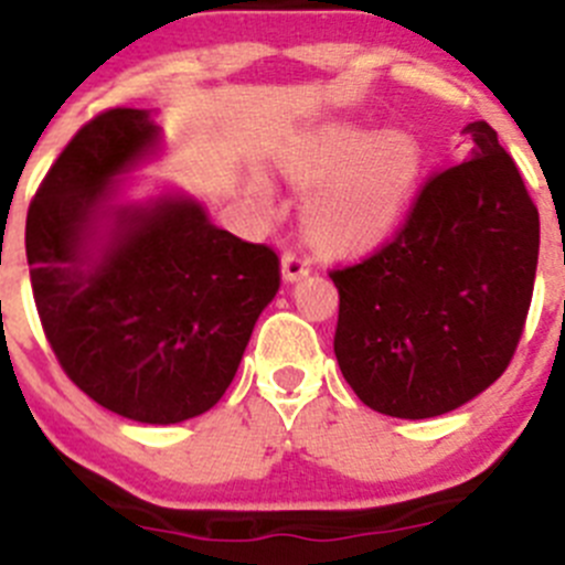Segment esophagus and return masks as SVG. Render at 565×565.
I'll return each mask as SVG.
<instances>
[{
    "label": "esophagus",
    "mask_w": 565,
    "mask_h": 565,
    "mask_svg": "<svg viewBox=\"0 0 565 565\" xmlns=\"http://www.w3.org/2000/svg\"><path fill=\"white\" fill-rule=\"evenodd\" d=\"M309 270H312V262H309L307 253L298 250V247H292V250H287L281 256V273L287 281H298V278L309 276Z\"/></svg>",
    "instance_id": "esophagus-1"
}]
</instances>
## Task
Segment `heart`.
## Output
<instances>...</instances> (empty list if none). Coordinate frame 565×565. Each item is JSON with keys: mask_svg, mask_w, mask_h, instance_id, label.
I'll return each instance as SVG.
<instances>
[{"mask_svg": "<svg viewBox=\"0 0 565 565\" xmlns=\"http://www.w3.org/2000/svg\"><path fill=\"white\" fill-rule=\"evenodd\" d=\"M416 171L419 157L408 137L334 131L298 174L303 185L327 188L309 211V227L329 245L374 242L399 220Z\"/></svg>", "mask_w": 565, "mask_h": 565, "instance_id": "1", "label": "heart"}]
</instances>
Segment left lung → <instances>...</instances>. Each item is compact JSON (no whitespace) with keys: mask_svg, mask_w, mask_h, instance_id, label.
Masks as SVG:
<instances>
[{"mask_svg":"<svg viewBox=\"0 0 565 565\" xmlns=\"http://www.w3.org/2000/svg\"><path fill=\"white\" fill-rule=\"evenodd\" d=\"M465 135L470 157L425 177L394 236L329 270L340 371L385 416L428 419L481 394L530 315L537 207L495 129L476 120Z\"/></svg>","mask_w":565,"mask_h":565,"instance_id":"1","label":"left lung"}]
</instances>
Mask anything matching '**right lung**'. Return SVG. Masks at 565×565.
Wrapping results in <instances>:
<instances>
[{"label":"right lung","mask_w":565,"mask_h":565,"mask_svg":"<svg viewBox=\"0 0 565 565\" xmlns=\"http://www.w3.org/2000/svg\"><path fill=\"white\" fill-rule=\"evenodd\" d=\"M157 143L146 109L115 106L81 126L28 211L30 284L55 360L104 408L171 425L220 403L281 262L211 225L191 200L120 211L100 258L89 225L124 174Z\"/></svg>","instance_id":"right-lung-1"}]
</instances>
